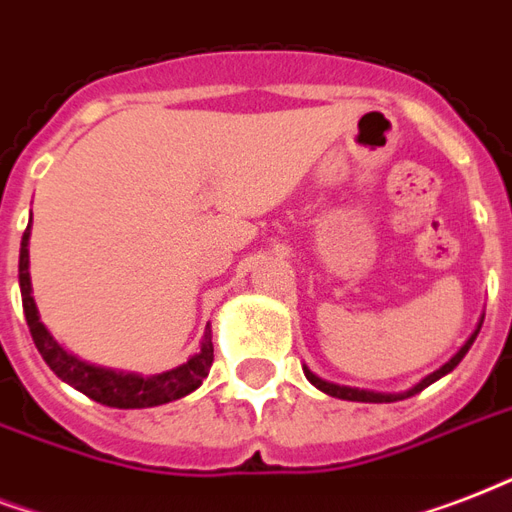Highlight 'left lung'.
I'll list each match as a JSON object with an SVG mask.
<instances>
[{
	"mask_svg": "<svg viewBox=\"0 0 512 512\" xmlns=\"http://www.w3.org/2000/svg\"><path fill=\"white\" fill-rule=\"evenodd\" d=\"M481 323H483V320H481ZM478 331H481V326L475 328L473 336H470V339H467V342L462 344V347H459V352H457V355H454V358L449 360V363H443V366L438 368V371H433V374H430V376H425L422 382H417V384H414V387H411V390H406V392H371V390H358V387H344V384H334V382H326V379H320V376L312 374L310 368H304V376H307V379H310V382L315 384L318 390H323V392H326V395H331V398L358 400V403H395V400H403V398H411V395H417V392H422V390H425V387H430V384H433V382H438L441 376H446V374H449V371H454V368L459 366V360L465 358L467 350H470V344L475 342V336H478Z\"/></svg>",
	"mask_w": 512,
	"mask_h": 512,
	"instance_id": "8db88e82",
	"label": "left lung"
}]
</instances>
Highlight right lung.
I'll list each match as a JSON object with an SVG mask.
<instances>
[{
    "mask_svg": "<svg viewBox=\"0 0 512 512\" xmlns=\"http://www.w3.org/2000/svg\"><path fill=\"white\" fill-rule=\"evenodd\" d=\"M29 237L31 224L23 232L21 240V259H18V280H21V296H23V312H26V323H29L31 339L37 344L39 355L45 363L53 368L55 374L61 376L63 382L71 384L87 398L95 403H104L112 408H149L162 406L170 400H178L194 392L208 376L213 366V342L211 331H205L200 344V352H194L192 358L181 363V366L162 371L154 376H138L125 374V371H112V368L93 366L71 355L55 342L45 323L39 320L37 304L31 296V277H29Z\"/></svg>",
    "mask_w": 512,
    "mask_h": 512,
    "instance_id": "obj_1",
    "label": "right lung"
}]
</instances>
